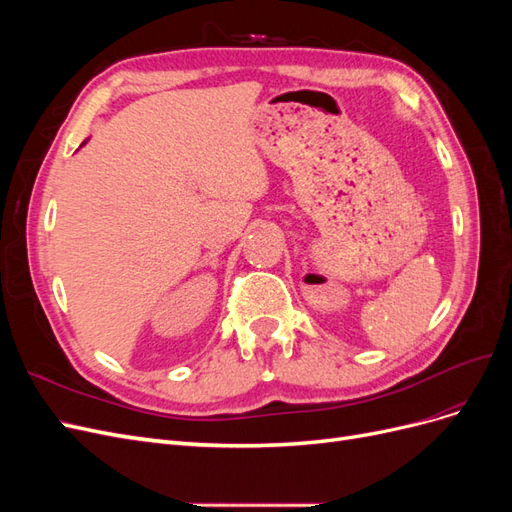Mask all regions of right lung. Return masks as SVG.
<instances>
[{"mask_svg": "<svg viewBox=\"0 0 512 512\" xmlns=\"http://www.w3.org/2000/svg\"><path fill=\"white\" fill-rule=\"evenodd\" d=\"M83 145H85V143H83Z\"/></svg>", "mask_w": 512, "mask_h": 512, "instance_id": "right-lung-1", "label": "right lung"}]
</instances>
